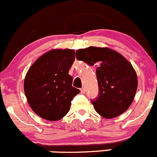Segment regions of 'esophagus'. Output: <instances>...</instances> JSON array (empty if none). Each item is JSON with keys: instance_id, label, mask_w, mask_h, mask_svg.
Listing matches in <instances>:
<instances>
[{"instance_id": "obj_1", "label": "esophagus", "mask_w": 157, "mask_h": 157, "mask_svg": "<svg viewBox=\"0 0 157 157\" xmlns=\"http://www.w3.org/2000/svg\"><path fill=\"white\" fill-rule=\"evenodd\" d=\"M80 91H81L82 94H85V92H86L85 87H82V88L80 89Z\"/></svg>"}]
</instances>
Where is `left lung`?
Returning a JSON list of instances; mask_svg holds the SVG:
<instances>
[{
	"label": "left lung",
	"instance_id": "1",
	"mask_svg": "<svg viewBox=\"0 0 157 157\" xmlns=\"http://www.w3.org/2000/svg\"><path fill=\"white\" fill-rule=\"evenodd\" d=\"M76 57L90 66H99L96 70L99 97L92 101L95 111L105 118L127 111L134 100L138 77L126 59L114 49L95 46L77 49Z\"/></svg>",
	"mask_w": 157,
	"mask_h": 157
}]
</instances>
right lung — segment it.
<instances>
[{
	"instance_id": "add662e5",
	"label": "right lung",
	"mask_w": 157,
	"mask_h": 157,
	"mask_svg": "<svg viewBox=\"0 0 157 157\" xmlns=\"http://www.w3.org/2000/svg\"><path fill=\"white\" fill-rule=\"evenodd\" d=\"M75 60V51L55 49L36 59L28 70L24 90L29 106L40 118L58 121L70 111L71 101L80 93L72 87L69 70Z\"/></svg>"
}]
</instances>
